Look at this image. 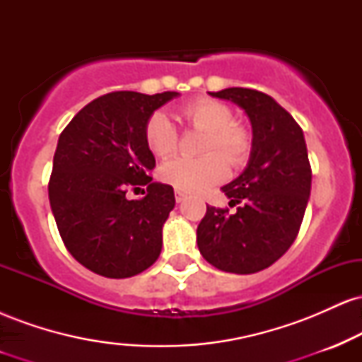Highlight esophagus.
<instances>
[{"mask_svg": "<svg viewBox=\"0 0 362 362\" xmlns=\"http://www.w3.org/2000/svg\"><path fill=\"white\" fill-rule=\"evenodd\" d=\"M185 199V194L180 192V190H175V201L177 202H182Z\"/></svg>", "mask_w": 362, "mask_h": 362, "instance_id": "1", "label": "esophagus"}]
</instances>
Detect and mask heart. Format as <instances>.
Returning a JSON list of instances; mask_svg holds the SVG:
<instances>
[{"label": "heart", "instance_id": "b5f03b06", "mask_svg": "<svg viewBox=\"0 0 362 362\" xmlns=\"http://www.w3.org/2000/svg\"><path fill=\"white\" fill-rule=\"evenodd\" d=\"M182 119L192 129L204 132L201 158H175L165 163L160 177L165 184L180 192L197 194L219 184L228 173V165L242 167L250 158L253 148L252 132L242 124L233 122V110L226 103L213 98H195L180 109ZM144 138L149 151L158 158L173 155L177 149V129L163 112H155L148 119Z\"/></svg>", "mask_w": 362, "mask_h": 362}]
</instances>
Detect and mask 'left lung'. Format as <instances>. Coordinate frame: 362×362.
Returning a JSON list of instances; mask_svg holds the SVG:
<instances>
[{
	"mask_svg": "<svg viewBox=\"0 0 362 362\" xmlns=\"http://www.w3.org/2000/svg\"><path fill=\"white\" fill-rule=\"evenodd\" d=\"M236 103L252 124L247 167L223 187L230 209L207 206L197 247L216 269L253 274L279 260L296 240L311 190V168L301 127L269 95L250 88L209 91Z\"/></svg>",
	"mask_w": 362,
	"mask_h": 362,
	"instance_id": "obj_1",
	"label": "left lung"
}]
</instances>
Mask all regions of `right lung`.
Instances as JSON below:
<instances>
[{
	"label": "right lung",
	"instance_id": "obj_1",
	"mask_svg": "<svg viewBox=\"0 0 362 362\" xmlns=\"http://www.w3.org/2000/svg\"><path fill=\"white\" fill-rule=\"evenodd\" d=\"M177 91H112L95 98L61 132L49 180V202L69 253L98 276L124 279L160 257L161 231L175 207L173 189L149 177L155 156L144 129ZM144 186L129 202V188Z\"/></svg>",
	"mask_w": 362,
	"mask_h": 362
}]
</instances>
